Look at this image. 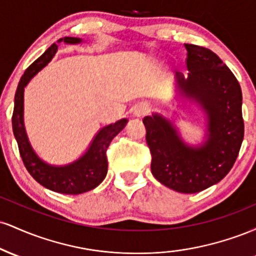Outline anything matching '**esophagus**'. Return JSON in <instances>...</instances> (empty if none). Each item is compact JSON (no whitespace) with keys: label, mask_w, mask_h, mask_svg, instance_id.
I'll return each mask as SVG.
<instances>
[{"label":"esophagus","mask_w":256,"mask_h":256,"mask_svg":"<svg viewBox=\"0 0 256 256\" xmlns=\"http://www.w3.org/2000/svg\"><path fill=\"white\" fill-rule=\"evenodd\" d=\"M149 112V106L146 104H140L134 107V114L138 118H140V116H146V114H148Z\"/></svg>","instance_id":"1"}]
</instances>
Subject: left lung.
<instances>
[{"mask_svg": "<svg viewBox=\"0 0 256 256\" xmlns=\"http://www.w3.org/2000/svg\"><path fill=\"white\" fill-rule=\"evenodd\" d=\"M184 78L176 74L182 96L198 102L207 116L206 140L198 146L183 142L171 122L152 114L143 119L152 154V173L161 184L183 194L202 192L222 180L236 161L244 136L242 90L234 73L204 46L184 44Z\"/></svg>", "mask_w": 256, "mask_h": 256, "instance_id": "8db88e82", "label": "left lung"}]
</instances>
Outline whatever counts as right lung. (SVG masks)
I'll use <instances>...</instances> for the list:
<instances>
[{
    "instance_id": "add662e5",
    "label": "right lung",
    "mask_w": 256,
    "mask_h": 256,
    "mask_svg": "<svg viewBox=\"0 0 256 256\" xmlns=\"http://www.w3.org/2000/svg\"><path fill=\"white\" fill-rule=\"evenodd\" d=\"M78 44L82 42L80 38L64 37L60 38L58 43ZM58 50V44H52L43 55L31 64L26 68L19 84H18L16 98H14V110L12 116L13 132L19 146L20 156L28 173L40 185L46 189L60 194L78 195L92 190L102 183L106 178L108 168L106 152L110 146L112 140L125 128L128 120L122 119L114 124L107 125L98 132L86 152L73 161L72 164L64 166H52L44 162L37 156L26 136L24 126V89L34 76L54 58Z\"/></svg>"
}]
</instances>
